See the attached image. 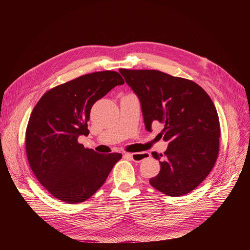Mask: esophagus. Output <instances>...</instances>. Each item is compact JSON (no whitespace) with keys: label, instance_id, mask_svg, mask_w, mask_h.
Masks as SVG:
<instances>
[{"label":"esophagus","instance_id":"obj_1","mask_svg":"<svg viewBox=\"0 0 250 250\" xmlns=\"http://www.w3.org/2000/svg\"><path fill=\"white\" fill-rule=\"evenodd\" d=\"M125 157L130 158L132 161L134 162H140L144 159L146 158L147 153L146 152H137V153H125Z\"/></svg>","mask_w":250,"mask_h":250}]
</instances>
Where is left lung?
<instances>
[{"mask_svg":"<svg viewBox=\"0 0 250 250\" xmlns=\"http://www.w3.org/2000/svg\"><path fill=\"white\" fill-rule=\"evenodd\" d=\"M137 95L146 128L163 125L160 135L169 141L164 154L152 152L160 172L150 178L156 190L178 197L196 189L215 165L220 148V122L216 106L197 83L158 70L120 69Z\"/></svg>","mask_w":250,"mask_h":250,"instance_id":"1","label":"left lung"}]
</instances>
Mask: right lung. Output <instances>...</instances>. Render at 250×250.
I'll use <instances>...</instances> for the list:
<instances>
[{"label":"right lung","instance_id":"add662e5","mask_svg":"<svg viewBox=\"0 0 250 250\" xmlns=\"http://www.w3.org/2000/svg\"><path fill=\"white\" fill-rule=\"evenodd\" d=\"M125 83L115 71L80 76L47 91L35 104L25 131L29 166L56 199L77 204L104 183L121 153H98L78 142L88 135L92 105Z\"/></svg>","mask_w":250,"mask_h":250}]
</instances>
